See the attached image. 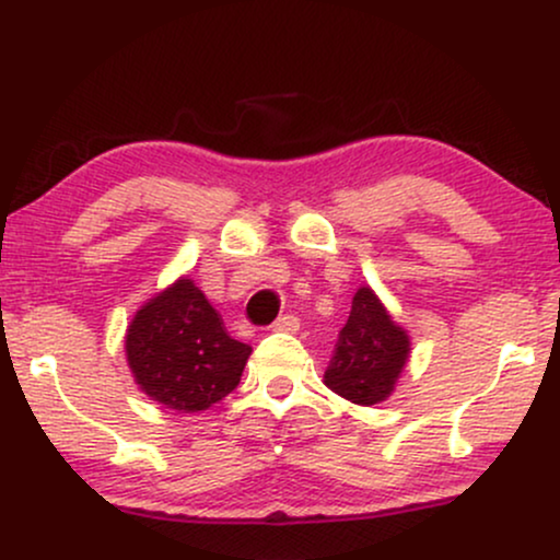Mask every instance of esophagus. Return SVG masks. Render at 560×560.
<instances>
[{"label":"esophagus","mask_w":560,"mask_h":560,"mask_svg":"<svg viewBox=\"0 0 560 560\" xmlns=\"http://www.w3.org/2000/svg\"><path fill=\"white\" fill-rule=\"evenodd\" d=\"M271 329H273V331H289V334H294V331H300V318L294 316V313H284V316L273 320Z\"/></svg>","instance_id":"1"}]
</instances>
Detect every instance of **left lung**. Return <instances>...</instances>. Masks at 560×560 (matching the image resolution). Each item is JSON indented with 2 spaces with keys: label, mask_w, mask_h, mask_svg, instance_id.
<instances>
[{
  "label": "left lung",
  "mask_w": 560,
  "mask_h": 560,
  "mask_svg": "<svg viewBox=\"0 0 560 560\" xmlns=\"http://www.w3.org/2000/svg\"><path fill=\"white\" fill-rule=\"evenodd\" d=\"M408 334L369 287L358 289L350 316L334 345L324 382L331 392L355 405H376L395 389L405 361H408Z\"/></svg>",
  "instance_id": "8db88e82"
}]
</instances>
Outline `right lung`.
Listing matches in <instances>:
<instances>
[{
    "label": "right lung",
    "instance_id": "1",
    "mask_svg": "<svg viewBox=\"0 0 560 560\" xmlns=\"http://www.w3.org/2000/svg\"><path fill=\"white\" fill-rule=\"evenodd\" d=\"M253 347L231 339L223 318L189 279L160 292L131 320L126 355L152 400L197 413L236 389Z\"/></svg>",
    "mask_w": 560,
    "mask_h": 560
}]
</instances>
